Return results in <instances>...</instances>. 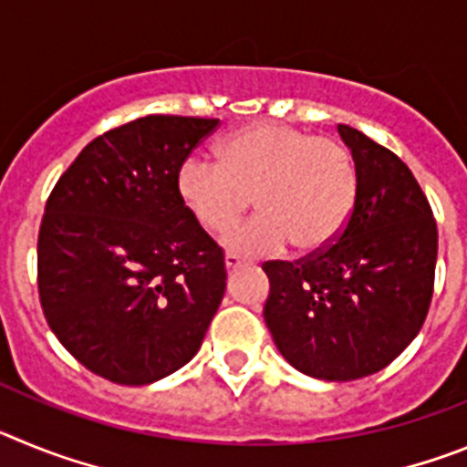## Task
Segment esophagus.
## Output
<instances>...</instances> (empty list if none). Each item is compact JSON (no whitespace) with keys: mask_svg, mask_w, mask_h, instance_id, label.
Listing matches in <instances>:
<instances>
[{"mask_svg":"<svg viewBox=\"0 0 467 467\" xmlns=\"http://www.w3.org/2000/svg\"><path fill=\"white\" fill-rule=\"evenodd\" d=\"M224 266H226V271H229V274H231V271H236V269H241V266H243V259L241 257H238V254H226V257H224Z\"/></svg>","mask_w":467,"mask_h":467,"instance_id":"obj_1","label":"esophagus"}]
</instances>
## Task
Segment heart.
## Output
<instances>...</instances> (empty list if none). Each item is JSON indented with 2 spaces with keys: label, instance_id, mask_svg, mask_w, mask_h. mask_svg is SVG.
<instances>
[{
  "label": "heart",
  "instance_id": "1",
  "mask_svg": "<svg viewBox=\"0 0 467 467\" xmlns=\"http://www.w3.org/2000/svg\"><path fill=\"white\" fill-rule=\"evenodd\" d=\"M214 154L217 163L184 161L175 189L193 220L213 234L236 224L254 198L257 217L224 236L231 253L264 257L290 243L304 254L320 253L356 213V159L337 140L259 123L226 135Z\"/></svg>",
  "mask_w": 467,
  "mask_h": 467
}]
</instances>
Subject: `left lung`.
I'll return each instance as SVG.
<instances>
[{"label": "left lung", "mask_w": 467, "mask_h": 467, "mask_svg": "<svg viewBox=\"0 0 467 467\" xmlns=\"http://www.w3.org/2000/svg\"><path fill=\"white\" fill-rule=\"evenodd\" d=\"M339 135L358 166V203L337 243L299 262H266L264 320L280 356L323 381L381 372L428 316L437 224L416 177L356 128Z\"/></svg>", "instance_id": "left-lung-1"}]
</instances>
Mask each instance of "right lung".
Masks as SVG:
<instances>
[{"label": "right lung", "instance_id": "add662e5", "mask_svg": "<svg viewBox=\"0 0 467 467\" xmlns=\"http://www.w3.org/2000/svg\"><path fill=\"white\" fill-rule=\"evenodd\" d=\"M220 119L150 114L86 144L47 201L36 283L48 327L86 369L147 386L198 353L224 253L175 189Z\"/></svg>", "mask_w": 467, "mask_h": 467}]
</instances>
